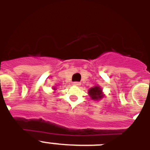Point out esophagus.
<instances>
[{"label": "esophagus", "instance_id": "esophagus-1", "mask_svg": "<svg viewBox=\"0 0 150 150\" xmlns=\"http://www.w3.org/2000/svg\"><path fill=\"white\" fill-rule=\"evenodd\" d=\"M73 85H74V86H81V82H73Z\"/></svg>", "mask_w": 150, "mask_h": 150}]
</instances>
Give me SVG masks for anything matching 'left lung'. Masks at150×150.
<instances>
[{
	"instance_id": "left-lung-1",
	"label": "left lung",
	"mask_w": 150,
	"mask_h": 150,
	"mask_svg": "<svg viewBox=\"0 0 150 150\" xmlns=\"http://www.w3.org/2000/svg\"><path fill=\"white\" fill-rule=\"evenodd\" d=\"M89 96L93 100H100L103 97L102 90L99 86H95L89 90Z\"/></svg>"
}]
</instances>
